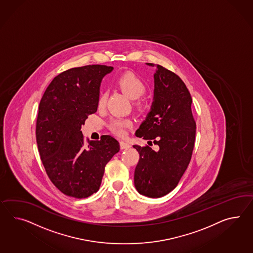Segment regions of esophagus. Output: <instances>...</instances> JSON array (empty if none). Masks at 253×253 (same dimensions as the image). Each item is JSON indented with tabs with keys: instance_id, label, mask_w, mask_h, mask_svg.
I'll return each instance as SVG.
<instances>
[{
	"instance_id": "34e87169",
	"label": "esophagus",
	"mask_w": 253,
	"mask_h": 253,
	"mask_svg": "<svg viewBox=\"0 0 253 253\" xmlns=\"http://www.w3.org/2000/svg\"><path fill=\"white\" fill-rule=\"evenodd\" d=\"M120 146H121V149L130 148V144H129V143H128V142H124V141L120 142Z\"/></svg>"
}]
</instances>
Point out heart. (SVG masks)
I'll return each mask as SVG.
<instances>
[{
	"label": "heart",
	"instance_id": "obj_1",
	"mask_svg": "<svg viewBox=\"0 0 253 253\" xmlns=\"http://www.w3.org/2000/svg\"><path fill=\"white\" fill-rule=\"evenodd\" d=\"M117 85L119 87L127 94L131 99H137L144 94L147 86L145 82L142 81L138 75L132 72H126L122 75L117 80ZM108 99L107 92H101L98 99V107L99 109L104 108ZM136 107L139 110H142L145 108V102L142 99H137L135 101ZM131 126V122L129 119L124 118H114L109 124V128L111 131L118 136H124L126 132V129Z\"/></svg>",
	"mask_w": 253,
	"mask_h": 253
}]
</instances>
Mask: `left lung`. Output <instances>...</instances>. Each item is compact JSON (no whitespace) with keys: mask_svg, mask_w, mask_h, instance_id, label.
<instances>
[{"mask_svg":"<svg viewBox=\"0 0 253 253\" xmlns=\"http://www.w3.org/2000/svg\"><path fill=\"white\" fill-rule=\"evenodd\" d=\"M154 99L135 135L155 145L156 149L133 147L140 154L134 171L136 189L154 198L166 196L178 185L191 160L197 125L191 95L184 81L160 65L154 74Z\"/></svg>","mask_w":253,"mask_h":253,"instance_id":"obj_1","label":"left lung"}]
</instances>
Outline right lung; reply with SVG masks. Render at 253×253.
Here are the masks:
<instances>
[{
  "mask_svg": "<svg viewBox=\"0 0 253 253\" xmlns=\"http://www.w3.org/2000/svg\"><path fill=\"white\" fill-rule=\"evenodd\" d=\"M112 67L68 69L51 81L40 100L37 146L51 182L68 197L86 198L99 189L105 167L120 151L111 135L85 145L81 126L97 111L99 86Z\"/></svg>",
  "mask_w": 253,
  "mask_h": 253,
  "instance_id": "right-lung-1",
  "label": "right lung"
}]
</instances>
